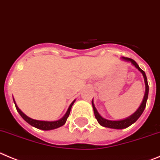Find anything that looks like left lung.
<instances>
[{
	"instance_id": "1",
	"label": "left lung",
	"mask_w": 160,
	"mask_h": 160,
	"mask_svg": "<svg viewBox=\"0 0 160 160\" xmlns=\"http://www.w3.org/2000/svg\"><path fill=\"white\" fill-rule=\"evenodd\" d=\"M121 60H124L126 62H130L132 65H134L135 67L142 73L143 75V79H144V83H145V93L144 96H143V101L141 103L140 106L139 107V108L134 112L133 114L131 115L128 117L125 118V119H119V120H110V119H107L105 118L102 117L100 115V113L98 112L97 109L95 107L94 103H93V100H92V104L93 111H94V114L95 117L97 119L98 123H100L101 126L105 127V128H113V129H123L126 128L128 127L131 126L132 124H133L140 117V116L142 115V113L144 111L145 107H146V103H147V100H148V92H149V87H148V79H147L146 74H145L144 72L139 67V65L137 64V63L134 60L131 58H128V57H121Z\"/></svg>"
}]
</instances>
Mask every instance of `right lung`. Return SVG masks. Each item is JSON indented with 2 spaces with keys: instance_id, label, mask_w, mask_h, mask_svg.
<instances>
[{
  "instance_id": "obj_1",
  "label": "right lung",
  "mask_w": 160,
  "mask_h": 160,
  "mask_svg": "<svg viewBox=\"0 0 160 160\" xmlns=\"http://www.w3.org/2000/svg\"><path fill=\"white\" fill-rule=\"evenodd\" d=\"M13 101H14V103H15L16 108H17V112H19V114L21 115V117H22L23 119L27 122V123H29L31 126L34 127V128H36L41 129V130H44V131H49V130H53V129L58 128L63 126V125L66 123V120H67L68 117V116H69L70 114V111H71L72 106L73 105L74 102L76 101V100H74L72 102V103L70 104L69 108H68V109L65 115H64L61 119H58V120H56V121H44V120H37V119H32V118L27 116L24 113H23V112H21V109L17 107V103H16L15 100H14V98H13Z\"/></svg>"
}]
</instances>
